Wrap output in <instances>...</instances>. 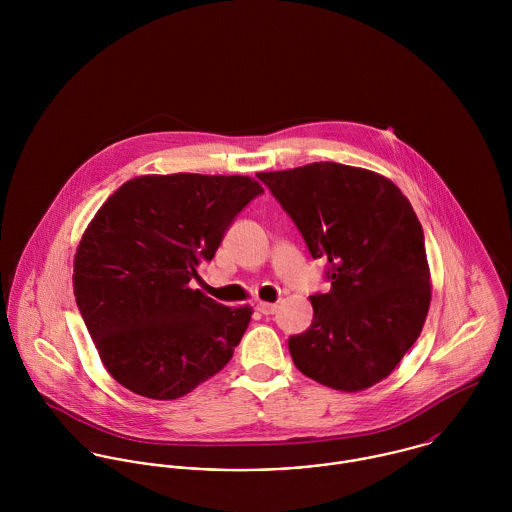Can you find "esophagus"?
I'll list each match as a JSON object with an SVG mask.
<instances>
[{"instance_id":"1","label":"esophagus","mask_w":512,"mask_h":512,"mask_svg":"<svg viewBox=\"0 0 512 512\" xmlns=\"http://www.w3.org/2000/svg\"><path fill=\"white\" fill-rule=\"evenodd\" d=\"M276 309H278V305H276V303H268V301H260V303H256V311H260L262 315H274V313H276Z\"/></svg>"}]
</instances>
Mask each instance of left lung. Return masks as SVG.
Segmentation results:
<instances>
[{"mask_svg": "<svg viewBox=\"0 0 512 512\" xmlns=\"http://www.w3.org/2000/svg\"><path fill=\"white\" fill-rule=\"evenodd\" d=\"M329 264L331 290L311 295L313 323L288 341L315 382L359 392L386 378L422 333L430 268L422 224L386 177L343 163L256 173Z\"/></svg>", "mask_w": 512, "mask_h": 512, "instance_id": "left-lung-1", "label": "left lung"}]
</instances>
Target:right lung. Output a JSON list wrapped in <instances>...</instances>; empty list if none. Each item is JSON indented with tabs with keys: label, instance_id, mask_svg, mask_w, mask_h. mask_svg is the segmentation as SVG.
Instances as JSON below:
<instances>
[{
	"label": "right lung",
	"instance_id": "obj_1",
	"mask_svg": "<svg viewBox=\"0 0 512 512\" xmlns=\"http://www.w3.org/2000/svg\"><path fill=\"white\" fill-rule=\"evenodd\" d=\"M264 189L242 175H142L90 220L74 254L76 305L124 388L175 400L232 359L252 307L189 288L236 215Z\"/></svg>",
	"mask_w": 512,
	"mask_h": 512
}]
</instances>
